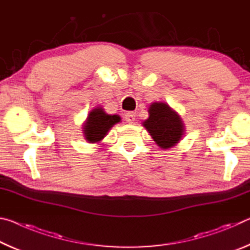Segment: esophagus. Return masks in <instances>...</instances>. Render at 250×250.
Wrapping results in <instances>:
<instances>
[{"label":"esophagus","instance_id":"1","mask_svg":"<svg viewBox=\"0 0 250 250\" xmlns=\"http://www.w3.org/2000/svg\"><path fill=\"white\" fill-rule=\"evenodd\" d=\"M125 121L128 122V124H133V121L135 120V113L134 112H126L125 115Z\"/></svg>","mask_w":250,"mask_h":250}]
</instances>
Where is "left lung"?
<instances>
[{
    "instance_id": "8db88e82",
    "label": "left lung",
    "mask_w": 250,
    "mask_h": 250,
    "mask_svg": "<svg viewBox=\"0 0 250 250\" xmlns=\"http://www.w3.org/2000/svg\"><path fill=\"white\" fill-rule=\"evenodd\" d=\"M149 119L143 125L162 149H168L180 141L183 134V122L167 104L154 103L149 108Z\"/></svg>"
}]
</instances>
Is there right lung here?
<instances>
[{
  "label": "right lung",
  "mask_w": 250,
  "mask_h": 250,
  "mask_svg": "<svg viewBox=\"0 0 250 250\" xmlns=\"http://www.w3.org/2000/svg\"><path fill=\"white\" fill-rule=\"evenodd\" d=\"M119 121V116H110L104 111L103 108H96L88 115L86 124L83 125L84 138L90 143L103 140L110 128Z\"/></svg>",
  "instance_id": "1"
}]
</instances>
